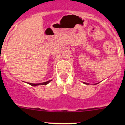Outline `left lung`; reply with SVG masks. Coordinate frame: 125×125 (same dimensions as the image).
<instances>
[{"label": "left lung", "mask_w": 125, "mask_h": 125, "mask_svg": "<svg viewBox=\"0 0 125 125\" xmlns=\"http://www.w3.org/2000/svg\"><path fill=\"white\" fill-rule=\"evenodd\" d=\"M84 83V84H88V83Z\"/></svg>", "instance_id": "obj_1"}]
</instances>
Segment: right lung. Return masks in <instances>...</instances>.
<instances>
[{"label":"right lung","mask_w":125,"mask_h":125,"mask_svg":"<svg viewBox=\"0 0 125 125\" xmlns=\"http://www.w3.org/2000/svg\"><path fill=\"white\" fill-rule=\"evenodd\" d=\"M52 80H49L48 81H46V82H44V83H38V84H33V83H29L30 85H31V86H37V85H46L47 84L49 83L50 81H51Z\"/></svg>","instance_id":"add662e5"}]
</instances>
